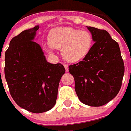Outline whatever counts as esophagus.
Returning a JSON list of instances; mask_svg holds the SVG:
<instances>
[{
  "instance_id": "esophagus-1",
  "label": "esophagus",
  "mask_w": 131,
  "mask_h": 131,
  "mask_svg": "<svg viewBox=\"0 0 131 131\" xmlns=\"http://www.w3.org/2000/svg\"><path fill=\"white\" fill-rule=\"evenodd\" d=\"M64 68H65L66 71L67 72L69 71V66L67 64H64Z\"/></svg>"
}]
</instances>
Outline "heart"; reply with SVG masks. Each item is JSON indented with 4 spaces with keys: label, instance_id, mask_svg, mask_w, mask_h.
<instances>
[{
    "label": "heart",
    "instance_id": "b5f03b06",
    "mask_svg": "<svg viewBox=\"0 0 131 131\" xmlns=\"http://www.w3.org/2000/svg\"><path fill=\"white\" fill-rule=\"evenodd\" d=\"M49 44L54 48L62 50V55L70 63L82 61L90 53L93 37L91 33L71 27H58L48 36Z\"/></svg>",
    "mask_w": 131,
    "mask_h": 131
}]
</instances>
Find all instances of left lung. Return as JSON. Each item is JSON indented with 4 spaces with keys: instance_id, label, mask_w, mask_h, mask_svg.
<instances>
[{
    "instance_id": "left-lung-1",
    "label": "left lung",
    "mask_w": 131,
    "mask_h": 131,
    "mask_svg": "<svg viewBox=\"0 0 131 131\" xmlns=\"http://www.w3.org/2000/svg\"><path fill=\"white\" fill-rule=\"evenodd\" d=\"M95 43L84 60L69 67L74 77L80 101L100 107L115 97L120 91L124 64L117 42L105 30L87 27Z\"/></svg>"
}]
</instances>
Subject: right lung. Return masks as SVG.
I'll return each instance as SVG.
<instances>
[{"mask_svg":"<svg viewBox=\"0 0 131 131\" xmlns=\"http://www.w3.org/2000/svg\"><path fill=\"white\" fill-rule=\"evenodd\" d=\"M38 29L37 25L13 38L5 55V77L11 96L19 107L36 114L54 107L65 73L62 64L47 62L40 45L34 41Z\"/></svg>","mask_w":131,"mask_h":131,"instance_id":"add662e5","label":"right lung"}]
</instances>
